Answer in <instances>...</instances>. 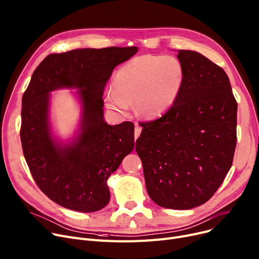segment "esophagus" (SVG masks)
<instances>
[{"label": "esophagus", "instance_id": "1", "mask_svg": "<svg viewBox=\"0 0 259 259\" xmlns=\"http://www.w3.org/2000/svg\"><path fill=\"white\" fill-rule=\"evenodd\" d=\"M141 132H142V127H140L137 124V126H135V129H134V139H135V141H137V139L140 137Z\"/></svg>", "mask_w": 259, "mask_h": 259}]
</instances>
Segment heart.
Returning <instances> with one entry per match:
<instances>
[{"mask_svg":"<svg viewBox=\"0 0 259 259\" xmlns=\"http://www.w3.org/2000/svg\"><path fill=\"white\" fill-rule=\"evenodd\" d=\"M185 76V67L176 57H138L116 71L112 90L105 95L106 106L126 115L134 102L142 116L157 117L179 99Z\"/></svg>","mask_w":259,"mask_h":259,"instance_id":"obj_1","label":"heart"}]
</instances>
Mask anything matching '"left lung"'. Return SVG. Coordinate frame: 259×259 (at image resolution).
Returning <instances> with one entry per match:
<instances>
[{
	"label": "left lung",
	"mask_w": 259,
	"mask_h": 259,
	"mask_svg": "<svg viewBox=\"0 0 259 259\" xmlns=\"http://www.w3.org/2000/svg\"><path fill=\"white\" fill-rule=\"evenodd\" d=\"M185 83L159 118L142 122L137 152L156 205L188 210L208 201L223 184L236 147L237 103L223 68L202 54L179 50Z\"/></svg>",
	"instance_id": "1"
}]
</instances>
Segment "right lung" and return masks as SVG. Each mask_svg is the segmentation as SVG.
Returning a JSON list of instances; mask_svg holds the SVG:
<instances>
[{"instance_id": "add662e5", "label": "right lung", "mask_w": 259, "mask_h": 259, "mask_svg": "<svg viewBox=\"0 0 259 259\" xmlns=\"http://www.w3.org/2000/svg\"><path fill=\"white\" fill-rule=\"evenodd\" d=\"M138 47L74 49L46 57L34 70L22 99L21 142L38 188L58 205L95 212L108 205L107 180L134 148V125H108L103 93L113 68ZM75 88L82 104L79 134L68 144L52 137L50 92Z\"/></svg>"}]
</instances>
